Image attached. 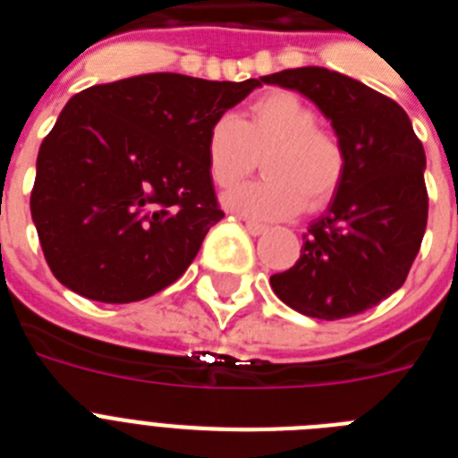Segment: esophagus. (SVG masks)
<instances>
[{"label":"esophagus","instance_id":"esophagus-1","mask_svg":"<svg viewBox=\"0 0 458 458\" xmlns=\"http://www.w3.org/2000/svg\"><path fill=\"white\" fill-rule=\"evenodd\" d=\"M245 229H248L252 236H261V233L268 232V226L261 225V222H254V220H245Z\"/></svg>","mask_w":458,"mask_h":458}]
</instances>
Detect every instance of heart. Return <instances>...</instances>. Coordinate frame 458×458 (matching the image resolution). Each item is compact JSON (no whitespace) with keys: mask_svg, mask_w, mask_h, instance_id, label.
I'll return each instance as SVG.
<instances>
[{"mask_svg":"<svg viewBox=\"0 0 458 458\" xmlns=\"http://www.w3.org/2000/svg\"><path fill=\"white\" fill-rule=\"evenodd\" d=\"M259 157L264 179L225 194V206L257 220H284L321 208L337 194L346 156L335 135L317 128L314 109L291 91L254 100L245 119L217 116L206 135V167L222 190L254 172Z\"/></svg>","mask_w":458,"mask_h":458,"instance_id":"obj_1","label":"heart"}]
</instances>
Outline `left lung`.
<instances>
[{"mask_svg": "<svg viewBox=\"0 0 458 458\" xmlns=\"http://www.w3.org/2000/svg\"><path fill=\"white\" fill-rule=\"evenodd\" d=\"M261 80L317 105L346 156L326 216L311 222L301 259L270 286L305 317H355L394 293L420 252L428 216L422 141L394 100L337 71L289 68Z\"/></svg>", "mask_w": 458, "mask_h": 458, "instance_id": "1", "label": "left lung"}]
</instances>
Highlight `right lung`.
I'll list each match as a JSON object with an SVG mask.
<instances>
[{"label":"right lung","mask_w":458,"mask_h":458,"mask_svg":"<svg viewBox=\"0 0 458 458\" xmlns=\"http://www.w3.org/2000/svg\"><path fill=\"white\" fill-rule=\"evenodd\" d=\"M261 82L148 72L75 93L40 144L30 201L52 275L98 302L176 282L225 217L206 167L210 123Z\"/></svg>","instance_id":"1"}]
</instances>
